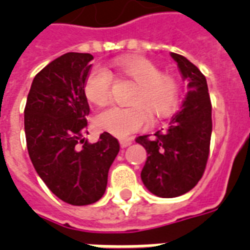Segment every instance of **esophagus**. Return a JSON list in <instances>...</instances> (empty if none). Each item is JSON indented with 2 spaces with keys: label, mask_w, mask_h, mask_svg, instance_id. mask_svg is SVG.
<instances>
[{
  "label": "esophagus",
  "mask_w": 250,
  "mask_h": 250,
  "mask_svg": "<svg viewBox=\"0 0 250 250\" xmlns=\"http://www.w3.org/2000/svg\"><path fill=\"white\" fill-rule=\"evenodd\" d=\"M132 139H122L121 140V146L122 148H127L129 145L132 144Z\"/></svg>",
  "instance_id": "esophagus-1"
}]
</instances>
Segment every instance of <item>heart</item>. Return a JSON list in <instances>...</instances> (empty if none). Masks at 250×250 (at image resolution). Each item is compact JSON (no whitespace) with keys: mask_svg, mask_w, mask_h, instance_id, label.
Here are the masks:
<instances>
[{"mask_svg":"<svg viewBox=\"0 0 250 250\" xmlns=\"http://www.w3.org/2000/svg\"><path fill=\"white\" fill-rule=\"evenodd\" d=\"M111 67L136 83L129 107L111 106L94 117L97 128L125 137L146 125L150 111L153 117H166L178 102V84L170 75L161 74L160 67L143 57H122ZM111 78L102 67H94L84 82V94L96 105H105L110 98Z\"/></svg>","mask_w":250,"mask_h":250,"instance_id":"heart-1","label":"heart"}]
</instances>
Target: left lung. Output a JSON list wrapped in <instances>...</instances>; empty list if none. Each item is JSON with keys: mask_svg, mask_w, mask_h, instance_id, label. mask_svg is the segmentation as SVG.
Segmentation results:
<instances>
[{"mask_svg": "<svg viewBox=\"0 0 250 250\" xmlns=\"http://www.w3.org/2000/svg\"><path fill=\"white\" fill-rule=\"evenodd\" d=\"M183 80L188 83L182 109L174 114L166 128L152 137L139 136L148 158L141 180L158 197H178L189 192L205 171L213 129L211 102L202 72L186 57L171 53Z\"/></svg>", "mask_w": 250, "mask_h": 250, "instance_id": "8db88e82", "label": "left lung"}]
</instances>
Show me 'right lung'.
I'll return each instance as SVG.
<instances>
[{
    "mask_svg": "<svg viewBox=\"0 0 250 250\" xmlns=\"http://www.w3.org/2000/svg\"><path fill=\"white\" fill-rule=\"evenodd\" d=\"M93 60L88 53H66L45 66L32 82L24 109L27 149L49 189L70 205L98 201L119 152L109 132L90 144L83 139L89 105L84 82Z\"/></svg>",
    "mask_w": 250,
    "mask_h": 250,
    "instance_id": "right-lung-1",
    "label": "right lung"
}]
</instances>
